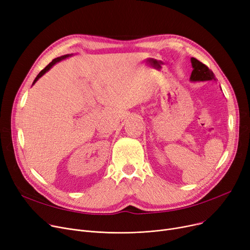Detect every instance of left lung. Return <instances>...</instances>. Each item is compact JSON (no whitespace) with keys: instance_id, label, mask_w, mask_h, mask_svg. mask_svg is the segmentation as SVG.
Listing matches in <instances>:
<instances>
[{"instance_id":"8db88e82","label":"left lung","mask_w":250,"mask_h":250,"mask_svg":"<svg viewBox=\"0 0 250 250\" xmlns=\"http://www.w3.org/2000/svg\"><path fill=\"white\" fill-rule=\"evenodd\" d=\"M191 64H192V72L190 75L191 81H209V80H216L215 75L209 70L205 63L191 58Z\"/></svg>"}]
</instances>
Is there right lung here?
<instances>
[{"instance_id": "obj_1", "label": "right lung", "mask_w": 250, "mask_h": 250, "mask_svg": "<svg viewBox=\"0 0 250 250\" xmlns=\"http://www.w3.org/2000/svg\"><path fill=\"white\" fill-rule=\"evenodd\" d=\"M67 57H69V55H65V56H62V57H60V58H57V59H55V60H52L47 65H46V67L43 69V70H42L41 71V73H39L37 76H36V78H35V80L33 81V84L38 80V79L39 78H41L42 75H44L51 67H52V65H54L56 62H60V61H62V60H63V59H65V58H67Z\"/></svg>"}]
</instances>
